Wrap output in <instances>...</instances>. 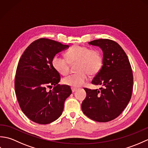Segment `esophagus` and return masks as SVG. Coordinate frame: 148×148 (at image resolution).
I'll list each match as a JSON object with an SVG mask.
<instances>
[{
  "label": "esophagus",
  "mask_w": 148,
  "mask_h": 148,
  "mask_svg": "<svg viewBox=\"0 0 148 148\" xmlns=\"http://www.w3.org/2000/svg\"><path fill=\"white\" fill-rule=\"evenodd\" d=\"M71 90H72V92L74 93V92H76V91H77V88H75L72 87V88H71Z\"/></svg>",
  "instance_id": "1"
}]
</instances>
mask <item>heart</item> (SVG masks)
Masks as SVG:
<instances>
[{
  "instance_id": "heart-1",
  "label": "heart",
  "mask_w": 148,
  "mask_h": 148,
  "mask_svg": "<svg viewBox=\"0 0 148 148\" xmlns=\"http://www.w3.org/2000/svg\"><path fill=\"white\" fill-rule=\"evenodd\" d=\"M67 58L59 55L53 56L52 64L59 74H67L69 64L77 62L76 74L65 77L63 82L74 88L83 86L86 82L88 76L97 74L102 65L101 53L97 49H91L88 47L75 45L66 53Z\"/></svg>"
}]
</instances>
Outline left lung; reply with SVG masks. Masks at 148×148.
Listing matches in <instances>:
<instances>
[{"label":"left lung","instance_id":"8db88e82","mask_svg":"<svg viewBox=\"0 0 148 148\" xmlns=\"http://www.w3.org/2000/svg\"><path fill=\"white\" fill-rule=\"evenodd\" d=\"M102 50V67L92 81L100 90L84 88L83 113L92 120L108 122L123 111L131 99L133 74L127 55L117 42L100 39L88 42Z\"/></svg>","mask_w":148,"mask_h":148}]
</instances>
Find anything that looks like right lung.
<instances>
[{
  "instance_id": "obj_1",
  "label": "right lung",
  "mask_w": 148,
  "mask_h": 148,
  "mask_svg": "<svg viewBox=\"0 0 148 148\" xmlns=\"http://www.w3.org/2000/svg\"><path fill=\"white\" fill-rule=\"evenodd\" d=\"M69 48L55 40L42 38L32 42L19 60L15 93L21 111L37 123L48 124L62 114L71 87L60 85V76L52 64L53 56ZM54 86L48 91V87Z\"/></svg>"
}]
</instances>
